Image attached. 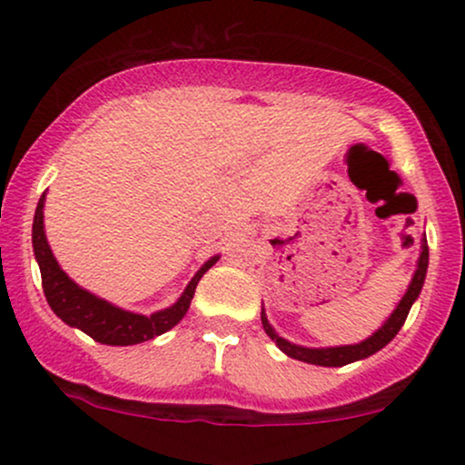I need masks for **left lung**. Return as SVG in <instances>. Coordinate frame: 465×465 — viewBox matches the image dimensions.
<instances>
[{"label": "left lung", "instance_id": "8db88e82", "mask_svg": "<svg viewBox=\"0 0 465 465\" xmlns=\"http://www.w3.org/2000/svg\"><path fill=\"white\" fill-rule=\"evenodd\" d=\"M426 269H429V244H426V240H424V242H421L418 269H415L413 280H411L407 292H404V297L400 300L398 308L391 312V317H389L387 322L370 336V339L361 341V343H356V345H339V348H302V345L291 343V341L282 339V336L275 332L273 325H271L269 319H266L264 308H262L264 332L275 341L277 348L284 351L286 356H291V359H297V361H303V362H311V365L343 367V365H348V362L367 359V356L376 354L378 350L385 348L389 341H391L393 336L400 332V328H402L404 322H407V314L411 311V306H413V302L418 300L421 286H424Z\"/></svg>", "mask_w": 465, "mask_h": 465}]
</instances>
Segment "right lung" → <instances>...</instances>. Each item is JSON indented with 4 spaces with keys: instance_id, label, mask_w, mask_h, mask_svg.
<instances>
[{
    "instance_id": "1",
    "label": "right lung",
    "mask_w": 465,
    "mask_h": 465,
    "mask_svg": "<svg viewBox=\"0 0 465 465\" xmlns=\"http://www.w3.org/2000/svg\"><path fill=\"white\" fill-rule=\"evenodd\" d=\"M44 203L45 194L39 199L35 212V223H32V247H35V258L41 269V282H44L45 300L56 317L72 328L83 330L84 334L92 336L94 341L104 345H135L151 341L154 336L168 332L174 328L188 312L192 297H194L196 284L205 273L218 262V255L207 260L201 266V271L192 277V282L185 286L183 295L177 303H173L165 311L153 312L151 317L143 314L122 311L114 303L100 300L94 292L80 288L76 282L69 280V275L56 262L50 244H47L45 229H44Z\"/></svg>"
}]
</instances>
